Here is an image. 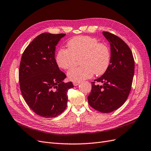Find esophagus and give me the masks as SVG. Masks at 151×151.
<instances>
[{"label": "esophagus", "instance_id": "esophagus-1", "mask_svg": "<svg viewBox=\"0 0 151 151\" xmlns=\"http://www.w3.org/2000/svg\"><path fill=\"white\" fill-rule=\"evenodd\" d=\"M79 84H80V83H78V82H74V83H73V84H74V86H78V85H79Z\"/></svg>", "mask_w": 151, "mask_h": 151}]
</instances>
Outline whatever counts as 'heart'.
Here are the masks:
<instances>
[{"label": "heart", "mask_w": 151, "mask_h": 151, "mask_svg": "<svg viewBox=\"0 0 151 151\" xmlns=\"http://www.w3.org/2000/svg\"><path fill=\"white\" fill-rule=\"evenodd\" d=\"M67 49L58 51L55 62L58 67L67 70L74 66L77 60H80L81 67L73 68L67 72L68 80L81 82L91 78L95 74H103L110 65L111 52L106 44L88 36H79L70 40Z\"/></svg>", "instance_id": "b5f03b06"}]
</instances>
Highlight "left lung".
Segmentation results:
<instances>
[{"label": "left lung", "instance_id": "obj_1", "mask_svg": "<svg viewBox=\"0 0 151 151\" xmlns=\"http://www.w3.org/2000/svg\"><path fill=\"white\" fill-rule=\"evenodd\" d=\"M103 35L110 44L111 62L108 70L94 81L88 96L90 106L101 113H110L124 104L131 90L135 62L129 46L117 36L104 31Z\"/></svg>", "mask_w": 151, "mask_h": 151}]
</instances>
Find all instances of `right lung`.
Segmentation results:
<instances>
[{
	"mask_svg": "<svg viewBox=\"0 0 151 151\" xmlns=\"http://www.w3.org/2000/svg\"><path fill=\"white\" fill-rule=\"evenodd\" d=\"M65 34L44 33L29 43L21 57L19 80L21 93L29 107L44 118H54L67 108V91L74 86L64 83L65 74L57 65L55 52Z\"/></svg>",
	"mask_w": 151,
	"mask_h": 151,
	"instance_id": "1",
	"label": "right lung"
}]
</instances>
